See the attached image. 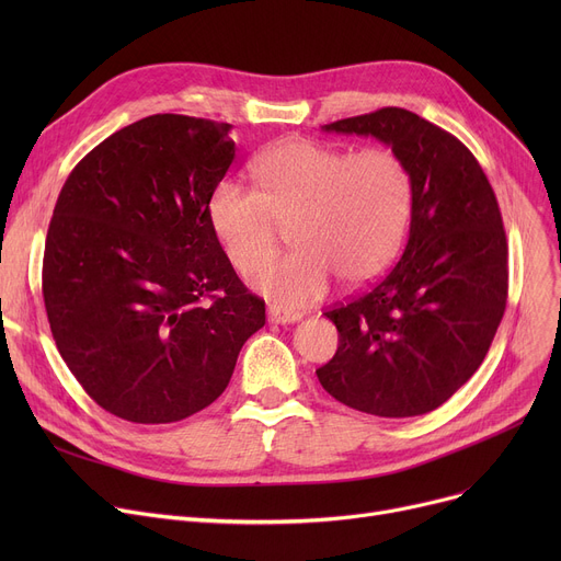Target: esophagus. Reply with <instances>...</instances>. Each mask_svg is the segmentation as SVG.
Wrapping results in <instances>:
<instances>
[{
	"mask_svg": "<svg viewBox=\"0 0 561 561\" xmlns=\"http://www.w3.org/2000/svg\"><path fill=\"white\" fill-rule=\"evenodd\" d=\"M300 318H302L300 311L282 309L279 305H268V320L271 322H282V325H288V322H298Z\"/></svg>",
	"mask_w": 561,
	"mask_h": 561,
	"instance_id": "34e87169",
	"label": "esophagus"
}]
</instances>
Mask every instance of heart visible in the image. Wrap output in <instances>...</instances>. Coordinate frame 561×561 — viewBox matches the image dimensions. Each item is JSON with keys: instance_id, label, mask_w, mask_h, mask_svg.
I'll list each match as a JSON object with an SVG mask.
<instances>
[{"instance_id": "1", "label": "heart", "mask_w": 561, "mask_h": 561, "mask_svg": "<svg viewBox=\"0 0 561 561\" xmlns=\"http://www.w3.org/2000/svg\"><path fill=\"white\" fill-rule=\"evenodd\" d=\"M254 174L259 188L222 180L209 218L231 263L256 273L277 245V222H288L296 250L268 263L256 284L275 302L305 307L325 296L332 277L362 284L385 268L407 227L411 182L387 147L350 152L309 138L265 150Z\"/></svg>"}]
</instances>
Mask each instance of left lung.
I'll return each mask as SVG.
<instances>
[{"instance_id": "obj_1", "label": "left lung", "mask_w": 561, "mask_h": 561, "mask_svg": "<svg viewBox=\"0 0 561 561\" xmlns=\"http://www.w3.org/2000/svg\"><path fill=\"white\" fill-rule=\"evenodd\" d=\"M322 129L391 147L409 172L411 225L393 268L325 311L339 350L316 375L364 414H427L473 377L505 313L507 236L495 193L461 140L407 108Z\"/></svg>"}]
</instances>
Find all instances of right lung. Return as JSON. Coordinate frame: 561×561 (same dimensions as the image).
I'll use <instances>...</instances> for the list:
<instances>
[{
	"label": "right lung",
	"mask_w": 561,
	"mask_h": 561,
	"mask_svg": "<svg viewBox=\"0 0 561 561\" xmlns=\"http://www.w3.org/2000/svg\"><path fill=\"white\" fill-rule=\"evenodd\" d=\"M229 129L142 117L88 152L56 199L43 259L49 330L83 391L117 419L159 425L209 407L265 322L209 218L236 157Z\"/></svg>",
	"instance_id": "add662e5"
}]
</instances>
